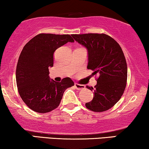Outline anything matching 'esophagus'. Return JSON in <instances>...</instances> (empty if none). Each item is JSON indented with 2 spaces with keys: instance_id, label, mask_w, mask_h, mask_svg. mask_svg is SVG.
I'll return each mask as SVG.
<instances>
[{
  "instance_id": "34e87169",
  "label": "esophagus",
  "mask_w": 149,
  "mask_h": 149,
  "mask_svg": "<svg viewBox=\"0 0 149 149\" xmlns=\"http://www.w3.org/2000/svg\"><path fill=\"white\" fill-rule=\"evenodd\" d=\"M74 87L78 90H83V89H85V85L78 84V83H74Z\"/></svg>"
}]
</instances>
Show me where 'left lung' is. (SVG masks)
Returning <instances> with one entry per match:
<instances>
[{
    "label": "left lung",
    "mask_w": 149,
    "mask_h": 149,
    "mask_svg": "<svg viewBox=\"0 0 149 149\" xmlns=\"http://www.w3.org/2000/svg\"><path fill=\"white\" fill-rule=\"evenodd\" d=\"M88 51L87 69L98 74L97 84L86 86L93 91V98L85 107L93 112H103L113 107L125 91L127 78L125 58L119 43L105 34H72Z\"/></svg>",
    "instance_id": "8db88e82"
}]
</instances>
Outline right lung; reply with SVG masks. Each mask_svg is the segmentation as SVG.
Returning a JSON list of instances; mask_svg holds the SVG:
<instances>
[{
	"label": "right lung",
	"instance_id": "add662e5",
	"mask_svg": "<svg viewBox=\"0 0 149 149\" xmlns=\"http://www.w3.org/2000/svg\"><path fill=\"white\" fill-rule=\"evenodd\" d=\"M68 42H74L69 34H39L25 45L20 54L16 68L18 92L24 102L36 113L56 109L64 91L74 85L69 77L56 82L49 76L55 51Z\"/></svg>",
	"mask_w": 149,
	"mask_h": 149
}]
</instances>
